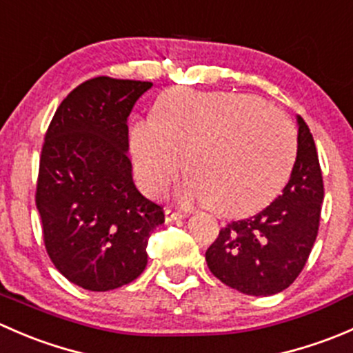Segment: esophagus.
Listing matches in <instances>:
<instances>
[{
    "mask_svg": "<svg viewBox=\"0 0 353 353\" xmlns=\"http://www.w3.org/2000/svg\"><path fill=\"white\" fill-rule=\"evenodd\" d=\"M186 219V215L184 213H179V212H172V210L167 208L165 210V222H179V220Z\"/></svg>",
    "mask_w": 353,
    "mask_h": 353,
    "instance_id": "1",
    "label": "esophagus"
}]
</instances>
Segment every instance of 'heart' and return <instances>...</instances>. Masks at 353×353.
<instances>
[{
    "label": "heart",
    "instance_id": "heart-1",
    "mask_svg": "<svg viewBox=\"0 0 353 353\" xmlns=\"http://www.w3.org/2000/svg\"><path fill=\"white\" fill-rule=\"evenodd\" d=\"M155 121L130 128V152L141 190L160 196L181 176L186 203L239 216L270 201L297 154L294 124L279 109L248 94L170 90L159 99Z\"/></svg>",
    "mask_w": 353,
    "mask_h": 353
}]
</instances>
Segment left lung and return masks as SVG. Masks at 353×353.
<instances>
[{
    "label": "left lung",
    "mask_w": 353,
    "mask_h": 353,
    "mask_svg": "<svg viewBox=\"0 0 353 353\" xmlns=\"http://www.w3.org/2000/svg\"><path fill=\"white\" fill-rule=\"evenodd\" d=\"M297 157L282 194L263 212L230 222L206 249V265L222 283L266 297L294 283L318 236L325 198L318 152L297 116Z\"/></svg>",
    "instance_id": "8db88e82"
}]
</instances>
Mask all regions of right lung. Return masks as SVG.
I'll return each instance as SVG.
<instances>
[{"label": "right lung", "mask_w": 353, "mask_h": 353, "mask_svg": "<svg viewBox=\"0 0 353 353\" xmlns=\"http://www.w3.org/2000/svg\"><path fill=\"white\" fill-rule=\"evenodd\" d=\"M150 81L92 78L61 102L42 147L35 205L58 272L92 292L133 282L163 210L137 190L128 116Z\"/></svg>", "instance_id": "right-lung-1"}]
</instances>
